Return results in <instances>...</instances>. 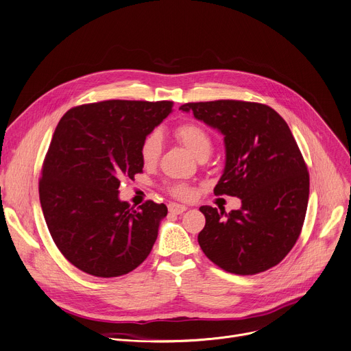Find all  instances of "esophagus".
<instances>
[{"instance_id":"34e87169","label":"esophagus","mask_w":351,"mask_h":351,"mask_svg":"<svg viewBox=\"0 0 351 351\" xmlns=\"http://www.w3.org/2000/svg\"><path fill=\"white\" fill-rule=\"evenodd\" d=\"M187 210L186 206H181V204H176V203H171L169 204V211L173 213V214H182Z\"/></svg>"}]
</instances>
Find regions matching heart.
Instances as JSON below:
<instances>
[{"label": "heart", "mask_w": 351, "mask_h": 351, "mask_svg": "<svg viewBox=\"0 0 351 351\" xmlns=\"http://www.w3.org/2000/svg\"><path fill=\"white\" fill-rule=\"evenodd\" d=\"M177 138L184 144L190 152L198 158L202 154H210L213 141L208 132L197 124H182L176 130ZM162 148V134L158 130H154L143 140L141 144V160L145 165H153L157 162ZM170 193L181 199H187L193 195V190L186 184H176L170 189Z\"/></svg>", "instance_id": "1"}]
</instances>
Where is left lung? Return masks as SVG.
Instances as JSON below:
<instances>
[{"label": "left lung", "mask_w": 351, "mask_h": 351, "mask_svg": "<svg viewBox=\"0 0 351 351\" xmlns=\"http://www.w3.org/2000/svg\"><path fill=\"white\" fill-rule=\"evenodd\" d=\"M180 110L224 136L226 165L214 194L241 199L230 213L199 207L206 215L199 247L228 273L271 269L295 244L308 203L307 165L287 123L269 106L236 99L189 103Z\"/></svg>", "instance_id": "left-lung-1"}]
</instances>
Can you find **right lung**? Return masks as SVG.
Listing matches in <instances>:
<instances>
[{
    "instance_id": "1",
    "label": "right lung",
    "mask_w": 351,
    "mask_h": 351,
    "mask_svg": "<svg viewBox=\"0 0 351 351\" xmlns=\"http://www.w3.org/2000/svg\"><path fill=\"white\" fill-rule=\"evenodd\" d=\"M173 111L171 101L80 106L60 120L40 180L44 219L62 256L95 277H119L148 257L167 207L140 210L119 197L120 181L143 171V140Z\"/></svg>"
}]
</instances>
